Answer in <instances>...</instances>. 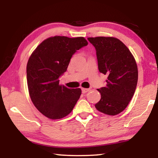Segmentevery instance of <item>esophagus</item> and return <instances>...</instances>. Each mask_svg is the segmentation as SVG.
<instances>
[{
	"instance_id": "esophagus-1",
	"label": "esophagus",
	"mask_w": 158,
	"mask_h": 158,
	"mask_svg": "<svg viewBox=\"0 0 158 158\" xmlns=\"http://www.w3.org/2000/svg\"><path fill=\"white\" fill-rule=\"evenodd\" d=\"M90 89H84V88H83V89H81V90H82V93H87V92H89V91H90Z\"/></svg>"
}]
</instances>
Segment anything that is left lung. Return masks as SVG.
<instances>
[{"label": "left lung", "instance_id": "left-lung-1", "mask_svg": "<svg viewBox=\"0 0 158 158\" xmlns=\"http://www.w3.org/2000/svg\"><path fill=\"white\" fill-rule=\"evenodd\" d=\"M95 47L100 73L107 75L106 85L98 89L101 99L95 108L110 116L127 107L137 87L138 69L129 49L113 37H89Z\"/></svg>", "mask_w": 158, "mask_h": 158}]
</instances>
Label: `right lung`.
Here are the masks:
<instances>
[{"label":"right lung","mask_w":158,"mask_h":158,"mask_svg":"<svg viewBox=\"0 0 158 158\" xmlns=\"http://www.w3.org/2000/svg\"><path fill=\"white\" fill-rule=\"evenodd\" d=\"M88 42L84 37L54 36L44 40L29 58L26 74L34 106L50 119H60L73 111L81 89H68L58 78L66 72L73 55Z\"/></svg>","instance_id":"right-lung-1"}]
</instances>
